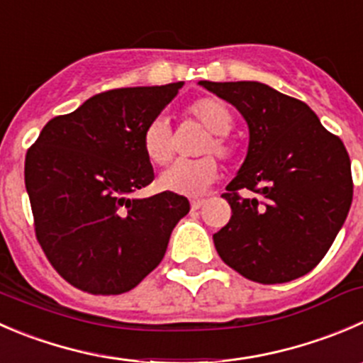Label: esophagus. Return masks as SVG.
I'll list each match as a JSON object with an SVG mask.
<instances>
[{"instance_id":"esophagus-1","label":"esophagus","mask_w":363,"mask_h":363,"mask_svg":"<svg viewBox=\"0 0 363 363\" xmlns=\"http://www.w3.org/2000/svg\"><path fill=\"white\" fill-rule=\"evenodd\" d=\"M206 206V200H191V209L199 211L200 207Z\"/></svg>"}]
</instances>
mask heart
Instances as JSON below:
<instances>
[{
	"instance_id": "1",
	"label": "heart",
	"mask_w": 363,
	"mask_h": 363,
	"mask_svg": "<svg viewBox=\"0 0 363 363\" xmlns=\"http://www.w3.org/2000/svg\"><path fill=\"white\" fill-rule=\"evenodd\" d=\"M189 117L196 118L207 131H211V138L203 145L202 154H216L223 160H230L235 152L234 143L228 140V133L234 128V118L230 110L214 97H202L189 104ZM143 152L152 163L164 164L170 161L174 154V140H172V128L167 117L160 115L143 131L142 138ZM218 163L213 157H202L195 161H177L170 168L160 175V186L164 191L177 193L186 196L203 195L214 181L218 179Z\"/></svg>"
}]
</instances>
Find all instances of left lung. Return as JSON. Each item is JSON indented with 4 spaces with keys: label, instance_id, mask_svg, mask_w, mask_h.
I'll return each instance as SVG.
<instances>
[{
    "label": "left lung",
    "instance_id": "left-lung-1",
    "mask_svg": "<svg viewBox=\"0 0 363 363\" xmlns=\"http://www.w3.org/2000/svg\"><path fill=\"white\" fill-rule=\"evenodd\" d=\"M248 124L246 157L223 199L232 218L213 235L221 260L259 284L307 275L326 255L353 200L340 138L305 103L259 81H199ZM252 191L253 197L238 191Z\"/></svg>",
    "mask_w": 363,
    "mask_h": 363
}]
</instances>
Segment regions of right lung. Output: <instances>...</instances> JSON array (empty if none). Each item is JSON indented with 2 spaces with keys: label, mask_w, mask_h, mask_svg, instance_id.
<instances>
[{
  "label": "right lung",
  "mask_w": 363,
  "mask_h": 363,
  "mask_svg": "<svg viewBox=\"0 0 363 363\" xmlns=\"http://www.w3.org/2000/svg\"><path fill=\"white\" fill-rule=\"evenodd\" d=\"M182 81L117 88L44 125L24 163L35 234L60 275L92 294H122L163 260L189 202L163 191L136 199L154 181L143 131Z\"/></svg>",
  "instance_id": "1"
}]
</instances>
